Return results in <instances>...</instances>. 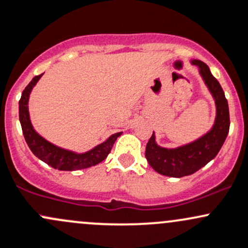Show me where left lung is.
I'll list each match as a JSON object with an SVG mask.
<instances>
[{
  "instance_id": "obj_1",
  "label": "left lung",
  "mask_w": 248,
  "mask_h": 248,
  "mask_svg": "<svg viewBox=\"0 0 248 248\" xmlns=\"http://www.w3.org/2000/svg\"><path fill=\"white\" fill-rule=\"evenodd\" d=\"M199 66L200 75L213 95L216 104V119L213 128L200 139L177 148H164L155 142V132L146 145L145 157L153 170L169 177L189 176L207 165L216 157L229 132V109L225 93L220 83L210 72L209 67L201 61H191Z\"/></svg>"
}]
</instances>
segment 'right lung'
Here are the masks:
<instances>
[{
    "label": "right lung",
    "mask_w": 248,
    "mask_h": 248,
    "mask_svg": "<svg viewBox=\"0 0 248 248\" xmlns=\"http://www.w3.org/2000/svg\"><path fill=\"white\" fill-rule=\"evenodd\" d=\"M41 76H43V74L35 76L31 80L30 84L22 91V95H21L19 101L20 124L22 127L23 137H25L26 142H27L31 151L34 153L35 157L43 160L44 163L61 171L82 170V169H88L90 166L97 165L98 163L103 161L107 158V155L110 153L111 147H113L117 138L121 135V132L113 134L102 144L97 145L88 152L75 153L72 151L64 150V148L51 144L34 131L32 124H31L30 113H28V98H30V93L33 87L38 83Z\"/></svg>",
    "instance_id": "obj_1"
}]
</instances>
